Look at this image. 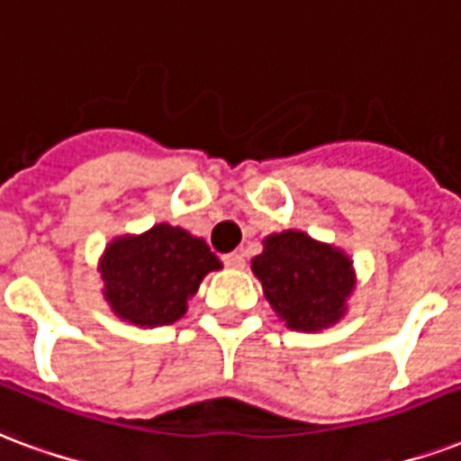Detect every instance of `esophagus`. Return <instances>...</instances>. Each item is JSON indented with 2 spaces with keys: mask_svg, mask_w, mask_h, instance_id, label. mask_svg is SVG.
Returning a JSON list of instances; mask_svg holds the SVG:
<instances>
[{
  "mask_svg": "<svg viewBox=\"0 0 461 461\" xmlns=\"http://www.w3.org/2000/svg\"><path fill=\"white\" fill-rule=\"evenodd\" d=\"M221 261H224V266H230V268H244V266H247L244 251H231V254H227Z\"/></svg>",
  "mask_w": 461,
  "mask_h": 461,
  "instance_id": "1",
  "label": "esophagus"
}]
</instances>
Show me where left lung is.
<instances>
[{"label":"left lung","mask_w":461,"mask_h":461,"mask_svg":"<svg viewBox=\"0 0 461 461\" xmlns=\"http://www.w3.org/2000/svg\"><path fill=\"white\" fill-rule=\"evenodd\" d=\"M251 271L276 315L295 332H317L339 322L357 283L352 258L342 249L298 230L266 237L264 251L251 258Z\"/></svg>","instance_id":"8db88e82"}]
</instances>
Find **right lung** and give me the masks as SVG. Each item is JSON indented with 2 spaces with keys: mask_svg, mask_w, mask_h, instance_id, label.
Returning <instances> with one entry per match:
<instances>
[{
  "mask_svg": "<svg viewBox=\"0 0 461 461\" xmlns=\"http://www.w3.org/2000/svg\"><path fill=\"white\" fill-rule=\"evenodd\" d=\"M221 268L203 240L180 227L156 224L139 237L109 241L100 258L104 300L117 317L139 327L170 325L185 315L210 271Z\"/></svg>",
  "mask_w": 461,
  "mask_h": 461,
  "instance_id": "right-lung-1",
  "label": "right lung"
}]
</instances>
